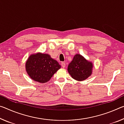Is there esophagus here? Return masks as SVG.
I'll return each instance as SVG.
<instances>
[{
    "mask_svg": "<svg viewBox=\"0 0 124 124\" xmlns=\"http://www.w3.org/2000/svg\"><path fill=\"white\" fill-rule=\"evenodd\" d=\"M61 66L63 68L65 67H66V63H65L62 62V63H61Z\"/></svg>",
    "mask_w": 124,
    "mask_h": 124,
    "instance_id": "obj_1",
    "label": "esophagus"
}]
</instances>
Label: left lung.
<instances>
[{
    "instance_id": "8db88e82",
    "label": "left lung",
    "mask_w": 124,
    "mask_h": 124,
    "mask_svg": "<svg viewBox=\"0 0 124 124\" xmlns=\"http://www.w3.org/2000/svg\"><path fill=\"white\" fill-rule=\"evenodd\" d=\"M93 65L82 55L76 54L68 66V71L76 80L82 81L89 77L92 73Z\"/></svg>"
}]
</instances>
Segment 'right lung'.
<instances>
[{"mask_svg":"<svg viewBox=\"0 0 124 124\" xmlns=\"http://www.w3.org/2000/svg\"><path fill=\"white\" fill-rule=\"evenodd\" d=\"M29 76L35 81L45 83L61 68L58 62L48 54L37 53L31 54L25 64Z\"/></svg>","mask_w":124,"mask_h":124,"instance_id":"right-lung-1","label":"right lung"}]
</instances>
